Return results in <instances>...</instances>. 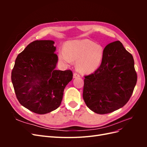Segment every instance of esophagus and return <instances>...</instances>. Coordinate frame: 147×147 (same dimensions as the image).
<instances>
[{"instance_id":"34e87169","label":"esophagus","mask_w":147,"mask_h":147,"mask_svg":"<svg viewBox=\"0 0 147 147\" xmlns=\"http://www.w3.org/2000/svg\"><path fill=\"white\" fill-rule=\"evenodd\" d=\"M78 77H80V75H78V74H77V73H74V78H78Z\"/></svg>"}]
</instances>
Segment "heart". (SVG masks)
Masks as SVG:
<instances>
[{
  "instance_id": "b5f03b06",
  "label": "heart",
  "mask_w": 147,
  "mask_h": 147,
  "mask_svg": "<svg viewBox=\"0 0 147 147\" xmlns=\"http://www.w3.org/2000/svg\"><path fill=\"white\" fill-rule=\"evenodd\" d=\"M104 56V48L88 39L66 42L59 52L62 63L71 65L76 61V69L82 74H91L99 68Z\"/></svg>"
}]
</instances>
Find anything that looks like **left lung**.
Here are the masks:
<instances>
[{
  "label": "left lung",
  "instance_id": "obj_1",
  "mask_svg": "<svg viewBox=\"0 0 147 147\" xmlns=\"http://www.w3.org/2000/svg\"><path fill=\"white\" fill-rule=\"evenodd\" d=\"M84 77L83 97L88 107L98 114L114 112L127 103L134 91V58L119 41L110 43L99 68Z\"/></svg>",
  "mask_w": 147,
  "mask_h": 147
}]
</instances>
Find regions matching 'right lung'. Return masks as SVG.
<instances>
[{"mask_svg": "<svg viewBox=\"0 0 147 147\" xmlns=\"http://www.w3.org/2000/svg\"><path fill=\"white\" fill-rule=\"evenodd\" d=\"M53 40H35L18 55L11 82L20 103L37 114L56 110L64 90L73 78L72 72L56 70L58 57Z\"/></svg>", "mask_w": 147, "mask_h": 147, "instance_id": "add662e5", "label": "right lung"}]
</instances>
